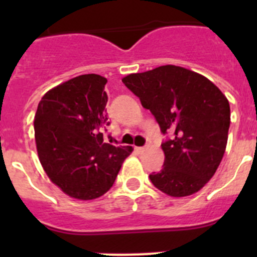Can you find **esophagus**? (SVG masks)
I'll return each instance as SVG.
<instances>
[{"mask_svg": "<svg viewBox=\"0 0 257 257\" xmlns=\"http://www.w3.org/2000/svg\"><path fill=\"white\" fill-rule=\"evenodd\" d=\"M145 151V148H144V147H135V152H136V153H143V152H144Z\"/></svg>", "mask_w": 257, "mask_h": 257, "instance_id": "34e87169", "label": "esophagus"}]
</instances>
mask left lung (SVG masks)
I'll use <instances>...</instances> for the list:
<instances>
[{"instance_id": "8db88e82", "label": "left lung", "mask_w": 257, "mask_h": 257, "mask_svg": "<svg viewBox=\"0 0 257 257\" xmlns=\"http://www.w3.org/2000/svg\"><path fill=\"white\" fill-rule=\"evenodd\" d=\"M149 109L163 135L165 162L149 179L171 197L198 192L216 172L225 153L230 106L210 79L185 68L162 65L122 78Z\"/></svg>"}]
</instances>
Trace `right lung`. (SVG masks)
I'll return each instance as SVG.
<instances>
[{
	"label": "right lung",
	"mask_w": 257,
	"mask_h": 257,
	"mask_svg": "<svg viewBox=\"0 0 257 257\" xmlns=\"http://www.w3.org/2000/svg\"><path fill=\"white\" fill-rule=\"evenodd\" d=\"M106 78L82 74L42 96L35 115L40 162L52 183L72 198L95 199L114 184L133 147L104 143L108 126Z\"/></svg>",
	"instance_id": "right-lung-1"
}]
</instances>
